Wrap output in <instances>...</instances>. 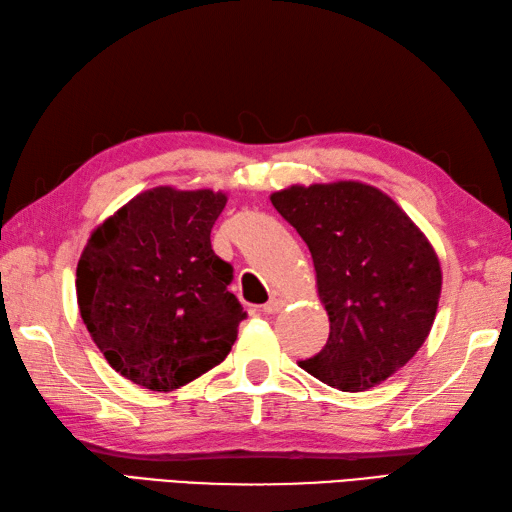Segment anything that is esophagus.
I'll return each mask as SVG.
<instances>
[{
  "mask_svg": "<svg viewBox=\"0 0 512 512\" xmlns=\"http://www.w3.org/2000/svg\"><path fill=\"white\" fill-rule=\"evenodd\" d=\"M284 304H286L284 295H280V293L273 291V293H271V297H269V302L263 306V313H267V315H276L278 310H282V306H284Z\"/></svg>",
  "mask_w": 512,
  "mask_h": 512,
  "instance_id": "1",
  "label": "esophagus"
}]
</instances>
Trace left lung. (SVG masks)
<instances>
[{"label":"left lung","instance_id":"left-lung-1","mask_svg":"<svg viewBox=\"0 0 512 512\" xmlns=\"http://www.w3.org/2000/svg\"><path fill=\"white\" fill-rule=\"evenodd\" d=\"M271 204L308 245L330 319L328 343L299 367L347 393L391 378L428 339L439 306L441 265L426 234L354 180L293 184Z\"/></svg>","mask_w":512,"mask_h":512}]
</instances>
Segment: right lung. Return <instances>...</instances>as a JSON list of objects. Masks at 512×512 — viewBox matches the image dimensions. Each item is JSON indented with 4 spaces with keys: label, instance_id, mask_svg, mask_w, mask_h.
I'll return each mask as SVG.
<instances>
[{
    "label": "right lung",
    "instance_id": "1",
    "mask_svg": "<svg viewBox=\"0 0 512 512\" xmlns=\"http://www.w3.org/2000/svg\"><path fill=\"white\" fill-rule=\"evenodd\" d=\"M226 193L156 186L97 226L76 271L78 306L108 365L149 391L217 367L245 310L210 245Z\"/></svg>",
    "mask_w": 512,
    "mask_h": 512
}]
</instances>
